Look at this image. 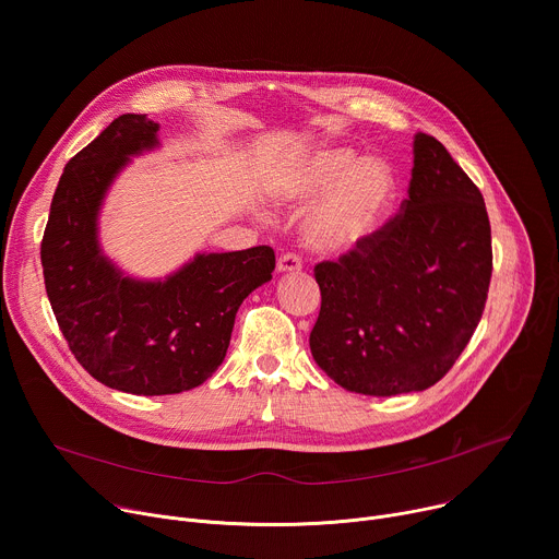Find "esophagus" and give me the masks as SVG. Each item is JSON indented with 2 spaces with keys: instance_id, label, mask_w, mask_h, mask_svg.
<instances>
[{
  "instance_id": "obj_1",
  "label": "esophagus",
  "mask_w": 559,
  "mask_h": 559,
  "mask_svg": "<svg viewBox=\"0 0 559 559\" xmlns=\"http://www.w3.org/2000/svg\"><path fill=\"white\" fill-rule=\"evenodd\" d=\"M300 270V259L296 254H281L278 263H276V272L278 274H292V272H298Z\"/></svg>"
}]
</instances>
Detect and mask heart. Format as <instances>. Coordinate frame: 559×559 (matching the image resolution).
I'll use <instances>...</instances> for the list:
<instances>
[{"instance_id":"obj_1","label":"heart","mask_w":559,"mask_h":559,"mask_svg":"<svg viewBox=\"0 0 559 559\" xmlns=\"http://www.w3.org/2000/svg\"><path fill=\"white\" fill-rule=\"evenodd\" d=\"M267 197L276 210L298 214L302 246L323 259H343L365 248L378 231L393 197V179L378 158L349 147H316L283 173Z\"/></svg>"}]
</instances>
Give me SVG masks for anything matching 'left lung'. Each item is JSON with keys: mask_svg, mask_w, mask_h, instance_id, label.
Segmentation results:
<instances>
[{"mask_svg": "<svg viewBox=\"0 0 559 559\" xmlns=\"http://www.w3.org/2000/svg\"><path fill=\"white\" fill-rule=\"evenodd\" d=\"M401 210L358 252L313 267L321 313L311 356L354 393L429 389L485 311L493 270L485 199L431 134L414 136Z\"/></svg>", "mask_w": 559, "mask_h": 559, "instance_id": "8db88e82", "label": "left lung"}]
</instances>
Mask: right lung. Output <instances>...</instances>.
<instances>
[{
	"label": "right lung",
	"mask_w": 559,
	"mask_h": 559,
	"mask_svg": "<svg viewBox=\"0 0 559 559\" xmlns=\"http://www.w3.org/2000/svg\"><path fill=\"white\" fill-rule=\"evenodd\" d=\"M145 115L115 119L74 154L41 241L46 294L70 352L93 378L134 395L203 384L223 362L241 302L272 278L267 246L194 254L166 278L123 274L99 246L104 199L130 156L158 145Z\"/></svg>",
	"instance_id": "right-lung-1"
}]
</instances>
